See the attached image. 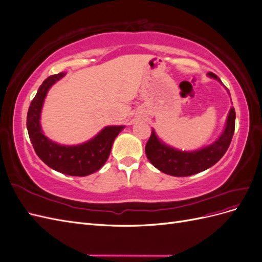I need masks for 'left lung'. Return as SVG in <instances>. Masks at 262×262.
<instances>
[{
    "label": "left lung",
    "instance_id": "8db88e82",
    "mask_svg": "<svg viewBox=\"0 0 262 262\" xmlns=\"http://www.w3.org/2000/svg\"><path fill=\"white\" fill-rule=\"evenodd\" d=\"M208 76L219 81L223 85L220 78L214 73L209 72ZM227 93L229 94L228 91ZM235 118V109L234 107H231L226 118L224 130L221 136L210 145L195 150H190V152L180 150L164 143L157 137L155 130L152 129V134H150L145 145V154L148 161L158 170L170 176L186 177L201 172L212 167L226 153L234 136Z\"/></svg>",
    "mask_w": 262,
    "mask_h": 262
}]
</instances>
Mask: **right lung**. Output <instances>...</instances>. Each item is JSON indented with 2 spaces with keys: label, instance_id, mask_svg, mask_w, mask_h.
Returning <instances> with one entry per match:
<instances>
[{
  "label": "right lung",
  "instance_id": "right-lung-1",
  "mask_svg": "<svg viewBox=\"0 0 262 262\" xmlns=\"http://www.w3.org/2000/svg\"><path fill=\"white\" fill-rule=\"evenodd\" d=\"M66 75L46 78L39 87L27 114V130L36 154L50 168L70 176H87L102 167L110 155L114 141L124 125L105 126L93 139L77 145H62L45 136L40 118L45 98L53 84Z\"/></svg>",
  "mask_w": 262,
  "mask_h": 262
}]
</instances>
